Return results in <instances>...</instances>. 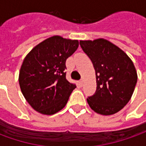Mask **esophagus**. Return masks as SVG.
Listing matches in <instances>:
<instances>
[{
	"label": "esophagus",
	"mask_w": 146,
	"mask_h": 146,
	"mask_svg": "<svg viewBox=\"0 0 146 146\" xmlns=\"http://www.w3.org/2000/svg\"><path fill=\"white\" fill-rule=\"evenodd\" d=\"M83 84H84V80H80V81H79L80 86H81V87H82Z\"/></svg>",
	"instance_id": "34e87169"
}]
</instances>
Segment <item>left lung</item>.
Listing matches in <instances>:
<instances>
[{"instance_id": "8db88e82", "label": "left lung", "mask_w": 146, "mask_h": 146, "mask_svg": "<svg viewBox=\"0 0 146 146\" xmlns=\"http://www.w3.org/2000/svg\"><path fill=\"white\" fill-rule=\"evenodd\" d=\"M85 54L92 60L96 76V92L87 98L95 113L109 116L127 104L138 80L132 60L122 49L103 38L80 40Z\"/></svg>"}]
</instances>
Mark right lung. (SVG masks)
Instances as JSON below:
<instances>
[{"label": "right lung", "instance_id": "1", "mask_svg": "<svg viewBox=\"0 0 146 146\" xmlns=\"http://www.w3.org/2000/svg\"><path fill=\"white\" fill-rule=\"evenodd\" d=\"M78 46L77 40L53 36L36 45L25 57L19 82L33 110L44 115H53L66 106L76 87L66 78V61Z\"/></svg>", "mask_w": 146, "mask_h": 146}]
</instances>
